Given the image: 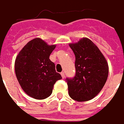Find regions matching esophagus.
I'll use <instances>...</instances> for the list:
<instances>
[{
  "instance_id": "obj_1",
  "label": "esophagus",
  "mask_w": 124,
  "mask_h": 124,
  "mask_svg": "<svg viewBox=\"0 0 124 124\" xmlns=\"http://www.w3.org/2000/svg\"><path fill=\"white\" fill-rule=\"evenodd\" d=\"M61 76H62V78H65V73H64V72H61Z\"/></svg>"
}]
</instances>
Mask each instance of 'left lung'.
<instances>
[{
	"mask_svg": "<svg viewBox=\"0 0 124 124\" xmlns=\"http://www.w3.org/2000/svg\"><path fill=\"white\" fill-rule=\"evenodd\" d=\"M75 55L76 74L67 77L69 96L83 102L94 98L104 87L108 76V63L98 47L88 38L70 44Z\"/></svg>",
	"mask_w": 124,
	"mask_h": 124,
	"instance_id": "1",
	"label": "left lung"
}]
</instances>
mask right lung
Returning <instances> with one entry per match:
<instances>
[{"mask_svg": "<svg viewBox=\"0 0 124 124\" xmlns=\"http://www.w3.org/2000/svg\"><path fill=\"white\" fill-rule=\"evenodd\" d=\"M55 45H48L39 38L30 41L19 52L15 61V72L19 85L29 96L42 100L53 92L55 83L61 79L49 57Z\"/></svg>", "mask_w": 124, "mask_h": 124, "instance_id": "1", "label": "right lung"}]
</instances>
